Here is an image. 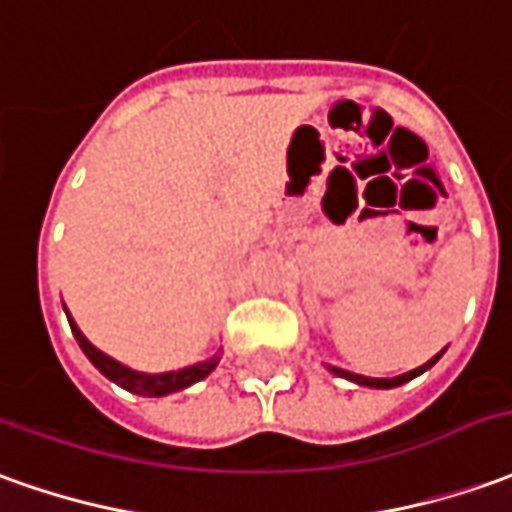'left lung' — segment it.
I'll return each mask as SVG.
<instances>
[{
    "instance_id": "1",
    "label": "left lung",
    "mask_w": 512,
    "mask_h": 512,
    "mask_svg": "<svg viewBox=\"0 0 512 512\" xmlns=\"http://www.w3.org/2000/svg\"><path fill=\"white\" fill-rule=\"evenodd\" d=\"M443 354H446V348H443L440 354H435V357L429 359V362H424L421 368L410 370V373H401V376H393V379H373V376H359V373H351V370H343V368H334V365H329V370L334 373V376H340V379H348V382L359 384V387H373V390H390V387H401V384H407L410 379H415V376L426 373V370L432 368V365H435V362H438Z\"/></svg>"
}]
</instances>
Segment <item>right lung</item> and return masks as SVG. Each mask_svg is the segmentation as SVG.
<instances>
[{"label":"right lung","instance_id":"add662e5","mask_svg":"<svg viewBox=\"0 0 512 512\" xmlns=\"http://www.w3.org/2000/svg\"><path fill=\"white\" fill-rule=\"evenodd\" d=\"M63 312H66V317H69V326H72L74 340H77V345L83 348V354L88 357V362L100 370L105 379H111V382L119 384L122 390L136 393V396L161 398V396H169V393H178V390H183V387H192V384L200 382V379H206L211 370L217 368V362H220V354H214L211 359L195 362V365H189V368L167 370V373H142V370H133L128 368V365H122V362H116L114 357L102 354L97 345L88 343L86 334L77 329L74 317L69 315L66 303H63Z\"/></svg>","mask_w":512,"mask_h":512}]
</instances>
